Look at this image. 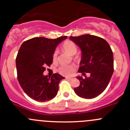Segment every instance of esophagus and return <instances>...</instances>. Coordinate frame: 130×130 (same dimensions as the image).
<instances>
[{
    "instance_id": "34e87169",
    "label": "esophagus",
    "mask_w": 130,
    "mask_h": 130,
    "mask_svg": "<svg viewBox=\"0 0 130 130\" xmlns=\"http://www.w3.org/2000/svg\"><path fill=\"white\" fill-rule=\"evenodd\" d=\"M67 80H71L73 79V78H71V77H66Z\"/></svg>"
}]
</instances>
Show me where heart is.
Masks as SVG:
<instances>
[{"instance_id":"heart-1","label":"heart","mask_w":130,"mask_h":130,"mask_svg":"<svg viewBox=\"0 0 130 130\" xmlns=\"http://www.w3.org/2000/svg\"><path fill=\"white\" fill-rule=\"evenodd\" d=\"M63 50L67 53H69L70 55L73 56L76 54L77 52V48L76 44L71 41H67L63 43L62 46ZM57 58V52H55L53 53V58L54 60H56ZM75 67L73 65H61L58 69V72L61 75L65 76L71 75L74 72Z\"/></svg>"}]
</instances>
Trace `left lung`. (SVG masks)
Here are the masks:
<instances>
[{
  "label": "left lung",
  "mask_w": 130,
  "mask_h": 130,
  "mask_svg": "<svg viewBox=\"0 0 130 130\" xmlns=\"http://www.w3.org/2000/svg\"><path fill=\"white\" fill-rule=\"evenodd\" d=\"M70 40L81 50V60L78 72L89 77L78 76V87L74 89L75 94L85 99H93L106 89L114 72V59L112 50L104 39L90 35L70 36Z\"/></svg>",
  "instance_id": "left-lung-1"
}]
</instances>
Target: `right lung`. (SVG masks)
I'll use <instances>...</instances> for the list:
<instances>
[{"mask_svg": "<svg viewBox=\"0 0 130 130\" xmlns=\"http://www.w3.org/2000/svg\"><path fill=\"white\" fill-rule=\"evenodd\" d=\"M67 36L48 39L33 38L21 46L15 60L18 79L24 92L31 99L45 102L53 99L58 91L60 80L65 78L58 73L51 77L44 75L46 66L53 63L56 48Z\"/></svg>", "mask_w": 130, "mask_h": 130, "instance_id": "obj_1", "label": "right lung"}]
</instances>
